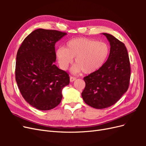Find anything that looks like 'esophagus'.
I'll return each instance as SVG.
<instances>
[{
	"label": "esophagus",
	"instance_id": "esophagus-1",
	"mask_svg": "<svg viewBox=\"0 0 146 146\" xmlns=\"http://www.w3.org/2000/svg\"><path fill=\"white\" fill-rule=\"evenodd\" d=\"M76 80V78L75 77H72V76L70 77V82H73L74 81H75Z\"/></svg>",
	"mask_w": 146,
	"mask_h": 146
}]
</instances>
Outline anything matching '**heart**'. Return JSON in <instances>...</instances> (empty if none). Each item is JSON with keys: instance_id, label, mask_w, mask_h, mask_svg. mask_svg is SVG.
Returning a JSON list of instances; mask_svg holds the SVG:
<instances>
[{"instance_id": "1", "label": "heart", "mask_w": 146, "mask_h": 146, "mask_svg": "<svg viewBox=\"0 0 146 146\" xmlns=\"http://www.w3.org/2000/svg\"><path fill=\"white\" fill-rule=\"evenodd\" d=\"M110 46L105 42L87 38L70 39L66 43L64 48L56 50V56L60 67L66 69L72 63L75 64L71 70L73 73L80 72L89 74L102 67L110 54Z\"/></svg>"}]
</instances>
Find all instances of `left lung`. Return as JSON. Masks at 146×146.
Masks as SVG:
<instances>
[{
  "label": "left lung",
  "instance_id": "left-lung-1",
  "mask_svg": "<svg viewBox=\"0 0 146 146\" xmlns=\"http://www.w3.org/2000/svg\"><path fill=\"white\" fill-rule=\"evenodd\" d=\"M110 44L108 60L97 71L83 78L85 88L82 93L85 102L92 108L111 107L129 88L130 64L125 44L113 35L104 33Z\"/></svg>",
  "mask_w": 146,
  "mask_h": 146
}]
</instances>
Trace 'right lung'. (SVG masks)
Returning a JSON list of instances; mask_svg holds the SVG:
<instances>
[{"mask_svg": "<svg viewBox=\"0 0 146 146\" xmlns=\"http://www.w3.org/2000/svg\"><path fill=\"white\" fill-rule=\"evenodd\" d=\"M67 33L39 29L26 37L17 50L15 77L26 102L39 110H50L62 99L69 74L54 64L55 43Z\"/></svg>", "mask_w": 146, "mask_h": 146, "instance_id": "right-lung-1", "label": "right lung"}]
</instances>
